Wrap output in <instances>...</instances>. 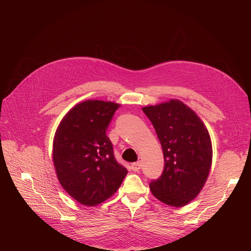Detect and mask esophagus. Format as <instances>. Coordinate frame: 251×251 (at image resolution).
<instances>
[{
    "mask_svg": "<svg viewBox=\"0 0 251 251\" xmlns=\"http://www.w3.org/2000/svg\"><path fill=\"white\" fill-rule=\"evenodd\" d=\"M141 162L140 161H138V162H134V163H132V165H131V169H132V171H134V172H138L140 169H141Z\"/></svg>",
    "mask_w": 251,
    "mask_h": 251,
    "instance_id": "1",
    "label": "esophagus"
}]
</instances>
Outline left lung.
<instances>
[{"label":"left lung","instance_id":"8db88e82","mask_svg":"<svg viewBox=\"0 0 251 251\" xmlns=\"http://www.w3.org/2000/svg\"><path fill=\"white\" fill-rule=\"evenodd\" d=\"M161 143L164 168L151 181L158 200L175 207L195 199L206 181L212 159L207 128L197 114L179 100L142 108Z\"/></svg>","mask_w":251,"mask_h":251}]
</instances>
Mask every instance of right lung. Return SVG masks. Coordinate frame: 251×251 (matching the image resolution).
Masks as SVG:
<instances>
[{"instance_id": "right-lung-1", "label": "right lung", "mask_w": 251, "mask_h": 251, "mask_svg": "<svg viewBox=\"0 0 251 251\" xmlns=\"http://www.w3.org/2000/svg\"><path fill=\"white\" fill-rule=\"evenodd\" d=\"M119 104L87 100L72 108L53 141V161L59 183L79 203L94 206L110 198L127 171L117 162L108 126Z\"/></svg>"}]
</instances>
